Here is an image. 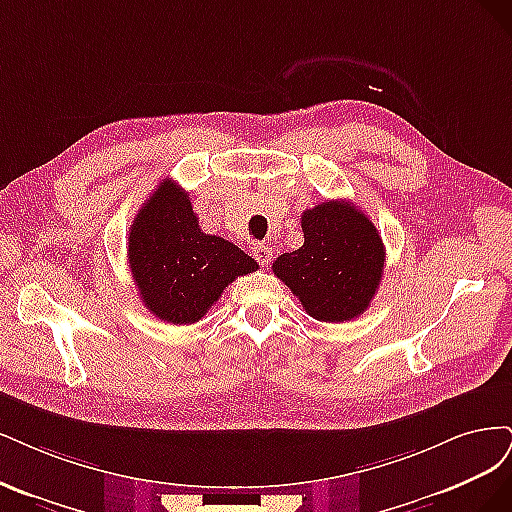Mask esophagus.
Returning a JSON list of instances; mask_svg holds the SVG:
<instances>
[{
  "mask_svg": "<svg viewBox=\"0 0 512 512\" xmlns=\"http://www.w3.org/2000/svg\"><path fill=\"white\" fill-rule=\"evenodd\" d=\"M253 255H255V259L259 261V266H268V263L272 261V251L268 249V246H263V244H257V246H255Z\"/></svg>",
  "mask_w": 512,
  "mask_h": 512,
  "instance_id": "obj_1",
  "label": "esophagus"
}]
</instances>
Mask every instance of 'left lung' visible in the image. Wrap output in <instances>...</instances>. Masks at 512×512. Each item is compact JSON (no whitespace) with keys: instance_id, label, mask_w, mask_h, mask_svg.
Wrapping results in <instances>:
<instances>
[{"instance_id":"1","label":"left lung","mask_w":512,"mask_h":512,"mask_svg":"<svg viewBox=\"0 0 512 512\" xmlns=\"http://www.w3.org/2000/svg\"><path fill=\"white\" fill-rule=\"evenodd\" d=\"M304 244L283 253L274 274L298 295L312 319L351 321L370 306L385 270V246L368 214L349 202L302 212Z\"/></svg>"}]
</instances>
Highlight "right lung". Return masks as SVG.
I'll use <instances>...</instances> for the list:
<instances>
[{
    "mask_svg": "<svg viewBox=\"0 0 512 512\" xmlns=\"http://www.w3.org/2000/svg\"><path fill=\"white\" fill-rule=\"evenodd\" d=\"M127 261L144 306L174 325L200 321L234 278L259 268L234 242L202 232L189 195L172 180L138 210Z\"/></svg>",
    "mask_w": 512,
    "mask_h": 512,
    "instance_id": "1",
    "label": "right lung"
}]
</instances>
